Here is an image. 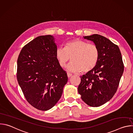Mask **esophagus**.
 I'll list each match as a JSON object with an SVG mask.
<instances>
[{"mask_svg": "<svg viewBox=\"0 0 133 133\" xmlns=\"http://www.w3.org/2000/svg\"><path fill=\"white\" fill-rule=\"evenodd\" d=\"M71 76H72V74L69 73V72L67 73V76H68V78H70V77Z\"/></svg>", "mask_w": 133, "mask_h": 133, "instance_id": "esophagus-1", "label": "esophagus"}]
</instances>
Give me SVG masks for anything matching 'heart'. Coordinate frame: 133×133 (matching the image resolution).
Segmentation results:
<instances>
[{
  "label": "heart",
  "instance_id": "heart-1",
  "mask_svg": "<svg viewBox=\"0 0 133 133\" xmlns=\"http://www.w3.org/2000/svg\"><path fill=\"white\" fill-rule=\"evenodd\" d=\"M56 58L62 67H65L71 58L72 62L68 66V70L87 73L97 66L99 51L96 45L74 39L67 42L64 48L59 47L56 49Z\"/></svg>",
  "mask_w": 133,
  "mask_h": 133
}]
</instances>
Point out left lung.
Segmentation results:
<instances>
[{
    "mask_svg": "<svg viewBox=\"0 0 133 133\" xmlns=\"http://www.w3.org/2000/svg\"><path fill=\"white\" fill-rule=\"evenodd\" d=\"M98 48L99 59L96 67L81 77L78 87L82 100L91 107L100 106L116 93L124 66L118 46L97 34L84 37Z\"/></svg>",
    "mask_w": 133,
    "mask_h": 133,
    "instance_id": "1",
    "label": "left lung"
}]
</instances>
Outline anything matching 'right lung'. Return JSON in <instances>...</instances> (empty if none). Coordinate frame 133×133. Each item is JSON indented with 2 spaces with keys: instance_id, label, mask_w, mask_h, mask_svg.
<instances>
[{
  "instance_id": "1",
  "label": "right lung",
  "mask_w": 133,
  "mask_h": 133,
  "mask_svg": "<svg viewBox=\"0 0 133 133\" xmlns=\"http://www.w3.org/2000/svg\"><path fill=\"white\" fill-rule=\"evenodd\" d=\"M56 49L52 36H41L25 45L18 58V84L27 101L41 110L56 105L68 81L56 58Z\"/></svg>"
}]
</instances>
